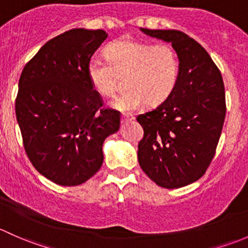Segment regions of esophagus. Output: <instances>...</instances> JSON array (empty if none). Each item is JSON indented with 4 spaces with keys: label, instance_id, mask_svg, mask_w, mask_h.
Masks as SVG:
<instances>
[{
    "label": "esophagus",
    "instance_id": "34e87169",
    "mask_svg": "<svg viewBox=\"0 0 248 248\" xmlns=\"http://www.w3.org/2000/svg\"><path fill=\"white\" fill-rule=\"evenodd\" d=\"M134 118L135 117L132 116V114H123V116H122V122H123V123H125V122H131V121H134Z\"/></svg>",
    "mask_w": 248,
    "mask_h": 248
}]
</instances>
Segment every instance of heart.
<instances>
[{"label": "heart", "instance_id": "b5f03b06", "mask_svg": "<svg viewBox=\"0 0 248 248\" xmlns=\"http://www.w3.org/2000/svg\"><path fill=\"white\" fill-rule=\"evenodd\" d=\"M107 61L93 57L87 64L92 87L103 96H111L125 76L123 92L112 101L121 111L156 106L167 100L179 78V57L168 44H150L135 39H119L106 47Z\"/></svg>", "mask_w": 248, "mask_h": 248}]
</instances>
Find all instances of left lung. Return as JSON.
Wrapping results in <instances>:
<instances>
[{
	"label": "left lung",
	"mask_w": 248,
	"mask_h": 248,
	"mask_svg": "<svg viewBox=\"0 0 248 248\" xmlns=\"http://www.w3.org/2000/svg\"><path fill=\"white\" fill-rule=\"evenodd\" d=\"M141 31L172 44L179 78L167 100L137 116L144 131L137 156L154 183L179 188L200 179L213 161L226 117L223 80L205 48L184 32Z\"/></svg>",
	"instance_id": "obj_1"
}]
</instances>
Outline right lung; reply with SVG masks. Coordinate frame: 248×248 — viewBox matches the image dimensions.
I'll list each match as a JSON object with an SVG mask.
<instances>
[{"label":"right lung","mask_w":248,"mask_h":248,"mask_svg":"<svg viewBox=\"0 0 248 248\" xmlns=\"http://www.w3.org/2000/svg\"><path fill=\"white\" fill-rule=\"evenodd\" d=\"M107 38L103 30L74 29L48 40L25 65L15 113L25 152L35 170L62 186L93 177L103 143L118 131L121 113L104 108L87 64Z\"/></svg>","instance_id":"right-lung-1"}]
</instances>
